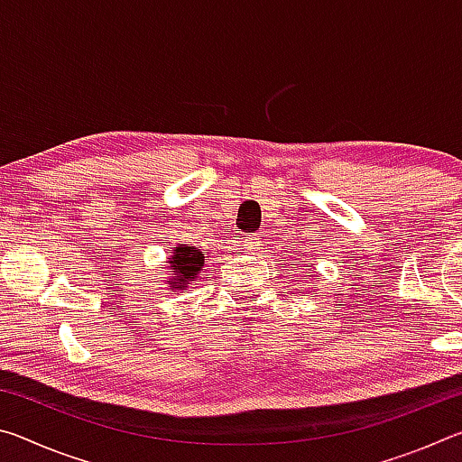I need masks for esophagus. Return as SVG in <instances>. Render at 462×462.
<instances>
[{"instance_id": "obj_1", "label": "esophagus", "mask_w": 462, "mask_h": 462, "mask_svg": "<svg viewBox=\"0 0 462 462\" xmlns=\"http://www.w3.org/2000/svg\"><path fill=\"white\" fill-rule=\"evenodd\" d=\"M261 246V238L259 234H246L245 238H242V248H245V253H253Z\"/></svg>"}]
</instances>
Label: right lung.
<instances>
[{"mask_svg":"<svg viewBox=\"0 0 462 462\" xmlns=\"http://www.w3.org/2000/svg\"><path fill=\"white\" fill-rule=\"evenodd\" d=\"M169 275L167 281L169 287H173V291L179 289H185L191 285V281L201 273L203 263H206V256L199 248L189 246V245H177L173 246V253L169 256Z\"/></svg>","mask_w":462,"mask_h":462,"instance_id":"right-lung-1","label":"right lung"}]
</instances>
